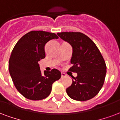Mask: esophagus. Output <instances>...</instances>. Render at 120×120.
<instances>
[{"label":"esophagus","instance_id":"obj_1","mask_svg":"<svg viewBox=\"0 0 120 120\" xmlns=\"http://www.w3.org/2000/svg\"><path fill=\"white\" fill-rule=\"evenodd\" d=\"M65 76H66V74L65 73H64V72H62V73H61V77H62V78H64Z\"/></svg>","mask_w":120,"mask_h":120}]
</instances>
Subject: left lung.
<instances>
[{
	"label": "left lung",
	"mask_w": 120,
	"mask_h": 120,
	"mask_svg": "<svg viewBox=\"0 0 120 120\" xmlns=\"http://www.w3.org/2000/svg\"><path fill=\"white\" fill-rule=\"evenodd\" d=\"M58 35L72 47L69 71L78 76L72 77V85L66 90L69 97L86 101L98 94L104 82L106 65L98 48L88 36L81 32H60Z\"/></svg>",
	"instance_id": "1"
}]
</instances>
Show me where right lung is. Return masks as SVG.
Wrapping results in <instances>:
<instances>
[{"label":"right lung","mask_w":120,"mask_h":120,"mask_svg":"<svg viewBox=\"0 0 120 120\" xmlns=\"http://www.w3.org/2000/svg\"><path fill=\"white\" fill-rule=\"evenodd\" d=\"M58 38L54 33L31 31L14 47L9 61V71L16 88L25 98L32 101L46 98L53 82L61 78V72L56 69L44 71L42 75L38 63L46 56V44Z\"/></svg>","instance_id":"obj_1"}]
</instances>
